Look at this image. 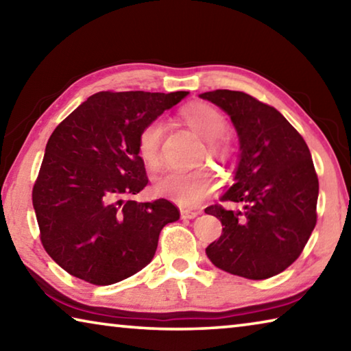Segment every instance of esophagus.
<instances>
[{
	"label": "esophagus",
	"mask_w": 351,
	"mask_h": 351,
	"mask_svg": "<svg viewBox=\"0 0 351 351\" xmlns=\"http://www.w3.org/2000/svg\"><path fill=\"white\" fill-rule=\"evenodd\" d=\"M199 215L198 210H190V209H181V217L184 219H192V218H197Z\"/></svg>",
	"instance_id": "esophagus-1"
}]
</instances>
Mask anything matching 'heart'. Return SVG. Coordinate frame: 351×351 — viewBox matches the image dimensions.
Wrapping results in <instances>:
<instances>
[{"instance_id": "heart-1", "label": "heart", "mask_w": 351, "mask_h": 351, "mask_svg": "<svg viewBox=\"0 0 351 351\" xmlns=\"http://www.w3.org/2000/svg\"><path fill=\"white\" fill-rule=\"evenodd\" d=\"M180 116L187 125L206 139V153L209 158L223 159L229 154V144L224 139L228 119L217 106L206 102H192L182 106ZM164 122L153 119L141 128L138 134V153L148 169L161 164V144ZM217 181L209 169L167 170L154 178L158 195L173 199L181 206H197L215 192Z\"/></svg>"}]
</instances>
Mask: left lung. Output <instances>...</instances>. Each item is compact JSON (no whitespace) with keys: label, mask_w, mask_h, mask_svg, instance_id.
<instances>
[{"label":"left lung","mask_w":351,"mask_h":351,"mask_svg":"<svg viewBox=\"0 0 351 351\" xmlns=\"http://www.w3.org/2000/svg\"><path fill=\"white\" fill-rule=\"evenodd\" d=\"M201 97L230 116L241 150L235 184L221 201L243 209L206 207L223 224L207 257L251 280L280 274L299 258L317 221L319 180L310 148L280 111L246 93L215 90Z\"/></svg>","instance_id":"1"}]
</instances>
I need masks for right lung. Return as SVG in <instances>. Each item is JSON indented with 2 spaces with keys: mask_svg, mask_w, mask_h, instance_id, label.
Wrapping results in <instances>:
<instances>
[{
  "mask_svg": "<svg viewBox=\"0 0 351 351\" xmlns=\"http://www.w3.org/2000/svg\"><path fill=\"white\" fill-rule=\"evenodd\" d=\"M187 91H100L58 123L32 189L45 251L88 283L111 285L150 263L165 224L180 218L167 199L138 203L148 184L138 134Z\"/></svg>",
  "mask_w": 351,
  "mask_h": 351,
  "instance_id": "add662e5",
  "label": "right lung"
}]
</instances>
